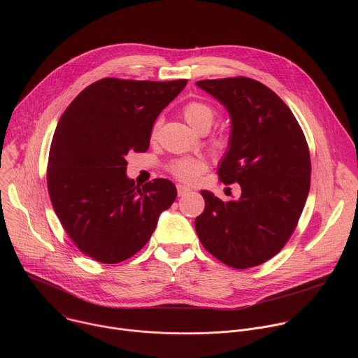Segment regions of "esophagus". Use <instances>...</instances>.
<instances>
[{
	"label": "esophagus",
	"instance_id": "esophagus-1",
	"mask_svg": "<svg viewBox=\"0 0 358 358\" xmlns=\"http://www.w3.org/2000/svg\"><path fill=\"white\" fill-rule=\"evenodd\" d=\"M191 189L188 188V187H184V185H181V184H178L177 185V192H178V195L181 196V195H185L187 192H189Z\"/></svg>",
	"mask_w": 358,
	"mask_h": 358
}]
</instances>
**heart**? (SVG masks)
Returning a JSON list of instances; mask_svg holds the SVG:
<instances>
[{
    "mask_svg": "<svg viewBox=\"0 0 358 358\" xmlns=\"http://www.w3.org/2000/svg\"><path fill=\"white\" fill-rule=\"evenodd\" d=\"M182 117L185 119V122L198 133L202 130H210L211 126L214 124V120L217 117V112L215 109L206 103V101H199V100H194L187 103L182 109ZM159 129H160V120H157L151 129V138L155 140L159 134ZM215 145L220 148H225L228 145V137L227 136H221L215 140ZM207 164L203 160L199 159H181L177 160L171 164L170 171L181 181H194L203 170H206Z\"/></svg>",
    "mask_w": 358,
    "mask_h": 358,
    "instance_id": "1",
    "label": "heart"
}]
</instances>
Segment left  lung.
<instances>
[{"label": "left lung", "mask_w": 358, "mask_h": 358, "mask_svg": "<svg viewBox=\"0 0 358 358\" xmlns=\"http://www.w3.org/2000/svg\"><path fill=\"white\" fill-rule=\"evenodd\" d=\"M229 113L228 150L218 167L241 198L224 202L201 191L206 210L196 235L211 255L235 269L269 261L293 234L310 188L308 141L285 101L250 78L198 80Z\"/></svg>", "instance_id": "obj_1"}]
</instances>
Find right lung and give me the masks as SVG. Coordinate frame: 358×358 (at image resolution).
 Listing matches in <instances>:
<instances>
[{
	"label": "right lung",
	"instance_id": "right-lung-1",
	"mask_svg": "<svg viewBox=\"0 0 358 358\" xmlns=\"http://www.w3.org/2000/svg\"><path fill=\"white\" fill-rule=\"evenodd\" d=\"M185 85L105 78L83 89L61 116L49 150L48 191L69 238L94 261L131 258L174 202L170 180L138 188L126 174V156L148 150L152 124Z\"/></svg>",
	"mask_w": 358,
	"mask_h": 358
}]
</instances>
